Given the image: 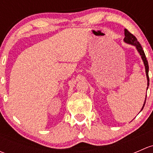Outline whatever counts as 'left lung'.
<instances>
[{"mask_svg": "<svg viewBox=\"0 0 153 153\" xmlns=\"http://www.w3.org/2000/svg\"><path fill=\"white\" fill-rule=\"evenodd\" d=\"M124 35H125V38H124V42L128 44H131V45L132 46H135V48H136L137 51H138V53H139L140 55H141V59H142L143 64H144V67H145V72H146V79H147V89H148V86H149V75H148V72H149V65H148L147 60H146V55H145L144 52H143V48L141 46V44H139V42L138 41L137 38H135L132 34H131L126 29H124ZM146 98H145V101H144V103H143V105L142 106L141 110H142L143 106L145 105V103H146ZM141 111H140V112H141Z\"/></svg>", "mask_w": 153, "mask_h": 153, "instance_id": "1", "label": "left lung"}]
</instances>
